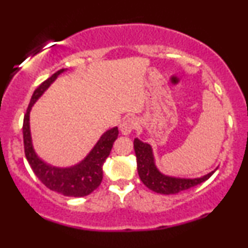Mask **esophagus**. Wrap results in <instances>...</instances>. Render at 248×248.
<instances>
[{
	"mask_svg": "<svg viewBox=\"0 0 248 248\" xmlns=\"http://www.w3.org/2000/svg\"><path fill=\"white\" fill-rule=\"evenodd\" d=\"M138 128V121L135 118H126L120 124V130L124 135H128Z\"/></svg>",
	"mask_w": 248,
	"mask_h": 248,
	"instance_id": "1",
	"label": "esophagus"
}]
</instances>
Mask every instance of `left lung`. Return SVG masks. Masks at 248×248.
Masks as SVG:
<instances>
[{
  "instance_id": "obj_1",
  "label": "left lung",
  "mask_w": 248,
  "mask_h": 248,
  "mask_svg": "<svg viewBox=\"0 0 248 248\" xmlns=\"http://www.w3.org/2000/svg\"><path fill=\"white\" fill-rule=\"evenodd\" d=\"M134 149H135L136 154L138 172L142 183L157 193H163V195L178 193L207 181L215 172L212 171L203 176V177L193 179L169 177V176L162 175L157 170V168L155 167L152 147L149 144L144 143L139 139H135L134 140Z\"/></svg>"
}]
</instances>
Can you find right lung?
Masks as SVG:
<instances>
[{
    "instance_id": "right-lung-1",
    "label": "right lung",
    "mask_w": 248,
    "mask_h": 248,
    "mask_svg": "<svg viewBox=\"0 0 248 248\" xmlns=\"http://www.w3.org/2000/svg\"><path fill=\"white\" fill-rule=\"evenodd\" d=\"M62 71L64 69L57 71L50 78L43 81L31 96L30 104L27 108V113L24 114L23 120L24 154L33 173L45 186L64 196L84 197V196L90 195L91 192L94 191L96 187L100 186L102 181V166L112 150L113 143L118 139L119 130L116 127L107 130L93 148L92 152L86 156V158L75 167L65 168V169L50 167L37 157L32 148V143H31L29 126L30 109L37 99L55 81V79Z\"/></svg>"
}]
</instances>
